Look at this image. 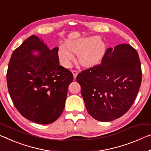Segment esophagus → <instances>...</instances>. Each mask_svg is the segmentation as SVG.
Masks as SVG:
<instances>
[{"mask_svg": "<svg viewBox=\"0 0 151 151\" xmlns=\"http://www.w3.org/2000/svg\"><path fill=\"white\" fill-rule=\"evenodd\" d=\"M72 73H73V76H74V78H76V76H77V75H78V71L77 70H72Z\"/></svg>", "mask_w": 151, "mask_h": 151, "instance_id": "1", "label": "esophagus"}]
</instances>
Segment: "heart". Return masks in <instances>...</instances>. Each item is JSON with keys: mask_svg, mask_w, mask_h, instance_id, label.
Segmentation results:
<instances>
[{"mask_svg": "<svg viewBox=\"0 0 151 151\" xmlns=\"http://www.w3.org/2000/svg\"><path fill=\"white\" fill-rule=\"evenodd\" d=\"M106 45L97 37L71 40L66 45H61L58 56L64 66L70 65L74 60L73 54H78V61L81 65L88 66L97 63L105 54Z\"/></svg>", "mask_w": 151, "mask_h": 151, "instance_id": "obj_1", "label": "heart"}]
</instances>
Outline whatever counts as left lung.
<instances>
[{"mask_svg":"<svg viewBox=\"0 0 151 151\" xmlns=\"http://www.w3.org/2000/svg\"><path fill=\"white\" fill-rule=\"evenodd\" d=\"M76 81L93 118L110 122L120 118L132 106L142 82L138 52L126 44L109 47L101 64L78 73Z\"/></svg>","mask_w":151,"mask_h":151,"instance_id":"8db88e82","label":"left lung"}]
</instances>
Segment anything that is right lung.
I'll return each instance as SVG.
<instances>
[{
	"label": "right lung",
	"instance_id": "right-lung-1",
	"mask_svg": "<svg viewBox=\"0 0 151 151\" xmlns=\"http://www.w3.org/2000/svg\"><path fill=\"white\" fill-rule=\"evenodd\" d=\"M40 52L38 57L33 51ZM71 72L59 64L58 47L49 50L32 35L11 55L6 73L8 91L16 109L40 124L54 122L63 113Z\"/></svg>",
	"mask_w": 151,
	"mask_h": 151
}]
</instances>
